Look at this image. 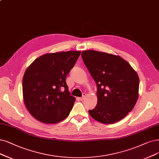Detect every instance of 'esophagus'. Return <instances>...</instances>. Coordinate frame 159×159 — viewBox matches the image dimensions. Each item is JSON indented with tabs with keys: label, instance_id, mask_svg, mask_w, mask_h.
<instances>
[{
	"label": "esophagus",
	"instance_id": "34e87169",
	"mask_svg": "<svg viewBox=\"0 0 159 159\" xmlns=\"http://www.w3.org/2000/svg\"><path fill=\"white\" fill-rule=\"evenodd\" d=\"M86 96V93H83V96H82V97H81V98H80V99L81 101H83Z\"/></svg>",
	"mask_w": 159,
	"mask_h": 159
}]
</instances>
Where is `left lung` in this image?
Listing matches in <instances>:
<instances>
[{"label": "left lung", "instance_id": "1", "mask_svg": "<svg viewBox=\"0 0 159 159\" xmlns=\"http://www.w3.org/2000/svg\"><path fill=\"white\" fill-rule=\"evenodd\" d=\"M82 58L97 86L98 102L90 116L103 124H112L133 109L138 98L137 73L119 56L95 50L83 51Z\"/></svg>", "mask_w": 159, "mask_h": 159}]
</instances>
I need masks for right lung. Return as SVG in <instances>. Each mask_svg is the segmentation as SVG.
I'll return each instance as SVG.
<instances>
[{"instance_id":"obj_1","label":"right lung","mask_w":159,"mask_h":159,"mask_svg":"<svg viewBox=\"0 0 159 159\" xmlns=\"http://www.w3.org/2000/svg\"><path fill=\"white\" fill-rule=\"evenodd\" d=\"M80 54L79 51L46 54L26 69L22 81L23 101L38 120L55 124L69 115L75 98L68 90L66 76Z\"/></svg>"}]
</instances>
